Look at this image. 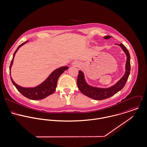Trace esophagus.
I'll use <instances>...</instances> for the list:
<instances>
[{"label":"esophagus","mask_w":147,"mask_h":147,"mask_svg":"<svg viewBox=\"0 0 147 147\" xmlns=\"http://www.w3.org/2000/svg\"><path fill=\"white\" fill-rule=\"evenodd\" d=\"M73 65H77V63H76V62H74L73 63Z\"/></svg>","instance_id":"34e87169"}]
</instances>
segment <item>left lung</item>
Segmentation results:
<instances>
[{"label":"left lung","instance_id":"left-lung-1","mask_svg":"<svg viewBox=\"0 0 147 147\" xmlns=\"http://www.w3.org/2000/svg\"><path fill=\"white\" fill-rule=\"evenodd\" d=\"M111 36H105L104 38L105 39L110 38ZM125 52L127 56V62L125 64V73L123 77L117 82V83L110 88H101L92 87L88 85L84 78V75L83 73L80 70L78 73L77 78V86L81 92L84 95L88 96L95 100H103L109 98L113 95H115L118 91L121 90L125 86L126 82L128 78L131 70L130 64V55L128 51L122 44L119 45Z\"/></svg>","mask_w":147,"mask_h":147}]
</instances>
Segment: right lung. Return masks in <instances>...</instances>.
Here are the masks:
<instances>
[{"label": "right lung", "mask_w": 147, "mask_h": 147, "mask_svg": "<svg viewBox=\"0 0 147 147\" xmlns=\"http://www.w3.org/2000/svg\"><path fill=\"white\" fill-rule=\"evenodd\" d=\"M28 41L20 44L13 55V58L11 61V65L9 66V70H11V66L13 63V60L14 56L20 47L23 45L26 44ZM68 69L67 66H62L59 69H57L54 71H53L51 74L48 77V78L41 84L37 87L33 88H24L21 87L17 84H16L11 77V81L13 85L17 88V90L24 96L32 100H40L44 99L48 96L52 94L56 90L57 86V83L59 76L63 73V71Z\"/></svg>", "instance_id": "right-lung-1"}]
</instances>
